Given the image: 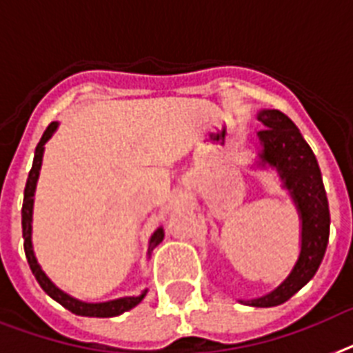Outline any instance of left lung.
<instances>
[{
    "label": "left lung",
    "instance_id": "obj_1",
    "mask_svg": "<svg viewBox=\"0 0 353 353\" xmlns=\"http://www.w3.org/2000/svg\"><path fill=\"white\" fill-rule=\"evenodd\" d=\"M258 121L265 126L258 131L261 144L258 164L278 171L301 220V250L290 274L272 292L241 301L250 307L267 308L288 301L314 278L328 245L330 211L316 155L305 142L298 126L279 110H261Z\"/></svg>",
    "mask_w": 353,
    "mask_h": 353
}]
</instances>
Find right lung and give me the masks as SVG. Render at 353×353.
Masks as SVG:
<instances>
[{
  "instance_id": "right-lung-1",
  "label": "right lung",
  "mask_w": 353,
  "mask_h": 353,
  "mask_svg": "<svg viewBox=\"0 0 353 353\" xmlns=\"http://www.w3.org/2000/svg\"><path fill=\"white\" fill-rule=\"evenodd\" d=\"M59 122H52L50 126L46 128L43 137H41L39 144L36 148V155H34V162H32V170L28 173V179H26L25 185V196H23V209H21V225H23V245H25V254L26 260H28V265H30L32 274L36 276L37 283L41 285V288L45 290L52 299H55L57 303H61L63 307L68 308L72 314H77V316H88V317H113V316H121V314L128 312L133 307H137L139 303L144 299L145 292L141 294V296H128V298H119L112 299V301H104V303H84L79 301V299L72 298L66 292H63L61 288L55 287L50 281V278L41 270L39 263L36 260V254H34V249H32V211H34V194H36V185L37 179H39V171L41 164H43V153H45V144L50 141V137L54 135V131L57 130ZM164 238V229L159 227L150 240V247H148V254H151V250L159 245L160 241Z\"/></svg>"
}]
</instances>
